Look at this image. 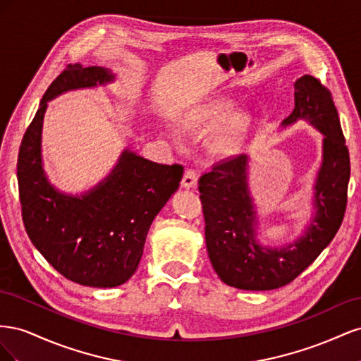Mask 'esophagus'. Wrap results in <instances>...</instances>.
Returning a JSON list of instances; mask_svg holds the SVG:
<instances>
[{"label":"esophagus","instance_id":"obj_1","mask_svg":"<svg viewBox=\"0 0 361 361\" xmlns=\"http://www.w3.org/2000/svg\"><path fill=\"white\" fill-rule=\"evenodd\" d=\"M180 185H182V188H187V190L197 187V176H195V171L191 169L185 170Z\"/></svg>","mask_w":361,"mask_h":361}]
</instances>
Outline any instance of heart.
I'll return each instance as SVG.
<instances>
[{"label":"heart","instance_id":"heart-1","mask_svg":"<svg viewBox=\"0 0 361 361\" xmlns=\"http://www.w3.org/2000/svg\"><path fill=\"white\" fill-rule=\"evenodd\" d=\"M232 108V102L227 99H211L204 104H200L191 110L183 118V125L195 129L214 128L226 117L228 110ZM248 126V116L244 111H235L223 128L218 130L214 138V149L216 154L231 157L239 150Z\"/></svg>","mask_w":361,"mask_h":361}]
</instances>
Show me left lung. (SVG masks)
Wrapping results in <instances>:
<instances>
[{"mask_svg": "<svg viewBox=\"0 0 361 361\" xmlns=\"http://www.w3.org/2000/svg\"><path fill=\"white\" fill-rule=\"evenodd\" d=\"M293 87V111L281 128L302 120L324 137L322 162L313 183V214L302 235L276 247L260 243L248 187L250 157L220 164L199 180L207 255L221 281L238 289L271 290L288 285L333 241L345 215L351 167L331 93L310 75L301 76Z\"/></svg>", "mask_w": 361, "mask_h": 361, "instance_id": "obj_1", "label": "left lung"}]
</instances>
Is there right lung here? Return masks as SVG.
<instances>
[{"label": "right lung", "instance_id": "add662e5", "mask_svg": "<svg viewBox=\"0 0 361 361\" xmlns=\"http://www.w3.org/2000/svg\"><path fill=\"white\" fill-rule=\"evenodd\" d=\"M116 80L113 71L80 64L63 71L43 94L18 157L25 231L61 276L90 288L123 285L138 268L152 221L178 191L182 166H164L125 149L99 183L81 194L54 187L43 169L42 129L48 102Z\"/></svg>", "mask_w": 361, "mask_h": 361}]
</instances>
